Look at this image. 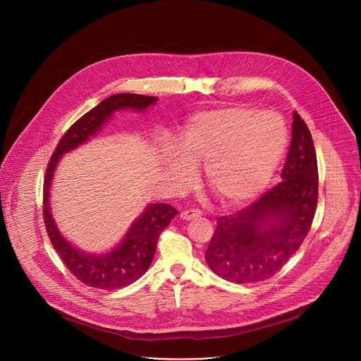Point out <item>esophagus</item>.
I'll return each instance as SVG.
<instances>
[{"label": "esophagus", "mask_w": 361, "mask_h": 361, "mask_svg": "<svg viewBox=\"0 0 361 361\" xmlns=\"http://www.w3.org/2000/svg\"><path fill=\"white\" fill-rule=\"evenodd\" d=\"M201 216V212L197 210V209H191V210H185L180 214V217L185 221H190V220H194V219H198Z\"/></svg>", "instance_id": "esophagus-1"}]
</instances>
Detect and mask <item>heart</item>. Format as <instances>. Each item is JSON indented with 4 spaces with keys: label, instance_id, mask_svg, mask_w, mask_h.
<instances>
[{
    "label": "heart",
    "instance_id": "obj_1",
    "mask_svg": "<svg viewBox=\"0 0 361 361\" xmlns=\"http://www.w3.org/2000/svg\"><path fill=\"white\" fill-rule=\"evenodd\" d=\"M287 147V128L271 111L224 107L194 114L180 137V149L167 152L177 187L192 181V166L204 164L209 188L226 204L259 195L277 170Z\"/></svg>",
    "mask_w": 361,
    "mask_h": 361
}]
</instances>
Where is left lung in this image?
<instances>
[{"label": "left lung", "instance_id": "1", "mask_svg": "<svg viewBox=\"0 0 361 361\" xmlns=\"http://www.w3.org/2000/svg\"><path fill=\"white\" fill-rule=\"evenodd\" d=\"M281 180L248 207L217 219L205 262L221 279L245 284L273 277L312 228L319 198L317 157L310 130L297 111Z\"/></svg>", "mask_w": 361, "mask_h": 361}]
</instances>
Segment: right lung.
<instances>
[{"instance_id": "obj_1", "label": "right lung", "mask_w": 361, "mask_h": 361, "mask_svg": "<svg viewBox=\"0 0 361 361\" xmlns=\"http://www.w3.org/2000/svg\"><path fill=\"white\" fill-rule=\"evenodd\" d=\"M157 97H148L140 94H116L84 114L77 120L63 135L57 144L56 151L48 161L44 191H42V213L48 237L54 250L66 267L81 283L88 287L101 290H117L133 284L149 267L154 254H156L159 237L178 212L170 204L156 202L147 205L142 214L131 224L128 233L120 245L114 250L102 254H91L81 251L70 244L59 231L53 214L49 209V187L53 181L54 171L60 159L66 152L77 148L94 137L111 116L118 110L144 111L149 106L156 104Z\"/></svg>"}]
</instances>
